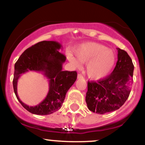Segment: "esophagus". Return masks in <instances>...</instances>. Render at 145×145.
<instances>
[{"label":"esophagus","instance_id":"obj_1","mask_svg":"<svg viewBox=\"0 0 145 145\" xmlns=\"http://www.w3.org/2000/svg\"><path fill=\"white\" fill-rule=\"evenodd\" d=\"M84 78L82 74H78V79H82Z\"/></svg>","mask_w":145,"mask_h":145}]
</instances>
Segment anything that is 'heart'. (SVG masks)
Wrapping results in <instances>:
<instances>
[{"instance_id": "obj_1", "label": "heart", "mask_w": 145, "mask_h": 145, "mask_svg": "<svg viewBox=\"0 0 145 145\" xmlns=\"http://www.w3.org/2000/svg\"><path fill=\"white\" fill-rule=\"evenodd\" d=\"M76 58L71 54L67 59L73 65L80 67L81 63H87L86 72L90 78L94 80L104 79L108 76L114 67L116 56L112 50L101 44L87 42L75 50Z\"/></svg>"}]
</instances>
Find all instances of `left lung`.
Here are the masks:
<instances>
[{
	"mask_svg": "<svg viewBox=\"0 0 145 145\" xmlns=\"http://www.w3.org/2000/svg\"><path fill=\"white\" fill-rule=\"evenodd\" d=\"M118 50V61L110 75L96 82H88L86 102L89 110L103 114L120 108L129 97L134 66L123 50Z\"/></svg>",
	"mask_w": 145,
	"mask_h": 145,
	"instance_id": "left-lung-1",
	"label": "left lung"
}]
</instances>
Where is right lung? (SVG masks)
<instances>
[{
	"instance_id": "1",
	"label": "right lung",
	"mask_w": 145,
	"mask_h": 145,
	"mask_svg": "<svg viewBox=\"0 0 145 145\" xmlns=\"http://www.w3.org/2000/svg\"><path fill=\"white\" fill-rule=\"evenodd\" d=\"M62 46L54 41H43L26 49L15 64L13 80L14 93L22 106L30 112L47 115L59 110L65 95L77 78L76 71H63L66 57L59 52ZM29 71L42 72L49 81V91L46 98L35 106L23 103L18 97L17 84L21 74Z\"/></svg>"
}]
</instances>
